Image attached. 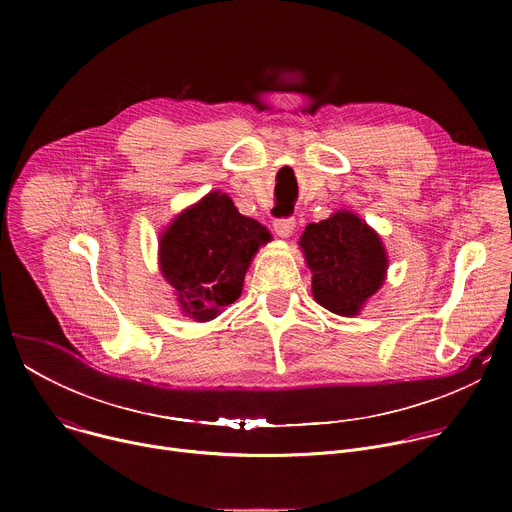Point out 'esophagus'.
I'll use <instances>...</instances> for the list:
<instances>
[{"instance_id":"obj_1","label":"esophagus","mask_w":512,"mask_h":512,"mask_svg":"<svg viewBox=\"0 0 512 512\" xmlns=\"http://www.w3.org/2000/svg\"><path fill=\"white\" fill-rule=\"evenodd\" d=\"M296 229V218L289 216V218H275L273 221V231L277 237H289Z\"/></svg>"}]
</instances>
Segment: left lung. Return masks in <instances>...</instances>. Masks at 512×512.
Returning a JSON list of instances; mask_svg holds the SVG:
<instances>
[{
	"mask_svg": "<svg viewBox=\"0 0 512 512\" xmlns=\"http://www.w3.org/2000/svg\"><path fill=\"white\" fill-rule=\"evenodd\" d=\"M300 247L312 271L314 300L338 316H356L385 281L389 261L383 241L354 212L338 210L326 221L310 223Z\"/></svg>",
	"mask_w": 512,
	"mask_h": 512,
	"instance_id": "1",
	"label": "left lung"
}]
</instances>
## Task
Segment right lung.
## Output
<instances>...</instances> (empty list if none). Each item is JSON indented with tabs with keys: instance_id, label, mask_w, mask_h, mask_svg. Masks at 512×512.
<instances>
[{
	"instance_id": "add662e5",
	"label": "right lung",
	"mask_w": 512,
	"mask_h": 512,
	"mask_svg": "<svg viewBox=\"0 0 512 512\" xmlns=\"http://www.w3.org/2000/svg\"><path fill=\"white\" fill-rule=\"evenodd\" d=\"M269 231L223 192L180 212L160 237V269L188 318L208 322L237 302L245 273Z\"/></svg>"
}]
</instances>
